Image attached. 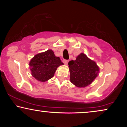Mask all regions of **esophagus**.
Returning <instances> with one entry per match:
<instances>
[{"instance_id":"esophagus-1","label":"esophagus","mask_w":127,"mask_h":127,"mask_svg":"<svg viewBox=\"0 0 127 127\" xmlns=\"http://www.w3.org/2000/svg\"><path fill=\"white\" fill-rule=\"evenodd\" d=\"M62 61H63V62L65 64H66V65H67V63H68V60H62Z\"/></svg>"}]
</instances>
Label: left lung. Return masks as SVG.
<instances>
[{
  "label": "left lung",
  "mask_w": 127,
  "mask_h": 127,
  "mask_svg": "<svg viewBox=\"0 0 127 127\" xmlns=\"http://www.w3.org/2000/svg\"><path fill=\"white\" fill-rule=\"evenodd\" d=\"M70 71V80L78 87H85L93 82L97 77L99 67L96 63L81 53L75 61L68 63Z\"/></svg>",
  "instance_id": "1"
}]
</instances>
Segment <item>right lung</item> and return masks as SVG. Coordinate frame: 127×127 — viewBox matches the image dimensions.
Returning a JSON list of instances; mask_svg holds the SVG:
<instances>
[{"mask_svg": "<svg viewBox=\"0 0 127 127\" xmlns=\"http://www.w3.org/2000/svg\"><path fill=\"white\" fill-rule=\"evenodd\" d=\"M60 57L55 56L51 50L38 54L29 63L32 75L41 82L51 79L59 66L63 65Z\"/></svg>", "mask_w": 127, "mask_h": 127, "instance_id": "1", "label": "right lung"}]
</instances>
